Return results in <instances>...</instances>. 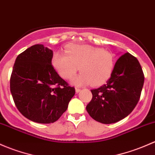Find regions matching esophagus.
<instances>
[{"instance_id": "34e87169", "label": "esophagus", "mask_w": 155, "mask_h": 155, "mask_svg": "<svg viewBox=\"0 0 155 155\" xmlns=\"http://www.w3.org/2000/svg\"><path fill=\"white\" fill-rule=\"evenodd\" d=\"M80 91H81L80 88H78V87H76V94H77V93H79Z\"/></svg>"}]
</instances>
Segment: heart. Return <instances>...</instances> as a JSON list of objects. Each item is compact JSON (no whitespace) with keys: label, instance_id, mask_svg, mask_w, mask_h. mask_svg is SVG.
<instances>
[{"label":"heart","instance_id":"1","mask_svg":"<svg viewBox=\"0 0 155 155\" xmlns=\"http://www.w3.org/2000/svg\"><path fill=\"white\" fill-rule=\"evenodd\" d=\"M52 64L63 79H71L79 70L82 73L73 79L78 86L91 84L93 86L103 84L110 79L115 60L114 55L102 48L91 45H71L65 53L56 52Z\"/></svg>","mask_w":155,"mask_h":155}]
</instances>
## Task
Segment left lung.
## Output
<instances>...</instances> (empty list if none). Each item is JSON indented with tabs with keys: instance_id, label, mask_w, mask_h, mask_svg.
<instances>
[{
	"instance_id": "8db88e82",
	"label": "left lung",
	"mask_w": 155,
	"mask_h": 155,
	"mask_svg": "<svg viewBox=\"0 0 155 155\" xmlns=\"http://www.w3.org/2000/svg\"><path fill=\"white\" fill-rule=\"evenodd\" d=\"M144 73L135 56L125 53L117 59L107 83L91 90L92 99L86 109L96 121L115 123L132 112L140 98Z\"/></svg>"
}]
</instances>
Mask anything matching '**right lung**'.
I'll return each mask as SVG.
<instances>
[{
    "label": "right lung",
    "mask_w": 155,
    "mask_h": 155,
    "mask_svg": "<svg viewBox=\"0 0 155 155\" xmlns=\"http://www.w3.org/2000/svg\"><path fill=\"white\" fill-rule=\"evenodd\" d=\"M53 50L42 45L27 48L16 58L10 91L18 110L38 123H53L68 109L75 94L52 65Z\"/></svg>",
    "instance_id": "right-lung-1"
}]
</instances>
